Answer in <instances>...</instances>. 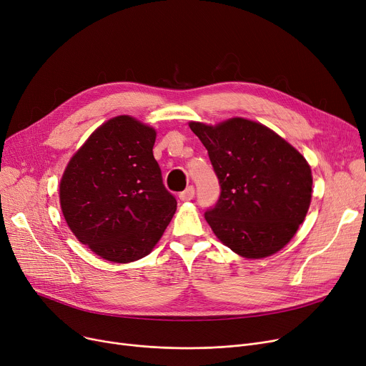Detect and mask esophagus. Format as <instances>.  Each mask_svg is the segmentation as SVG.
<instances>
[{"label": "esophagus", "instance_id": "esophagus-1", "mask_svg": "<svg viewBox=\"0 0 366 366\" xmlns=\"http://www.w3.org/2000/svg\"><path fill=\"white\" fill-rule=\"evenodd\" d=\"M194 197V188L193 187H187L182 193H179V199L182 202H188Z\"/></svg>", "mask_w": 366, "mask_h": 366}]
</instances>
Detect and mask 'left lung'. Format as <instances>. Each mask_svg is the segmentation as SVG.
Segmentation results:
<instances>
[{"label": "left lung", "instance_id": "1", "mask_svg": "<svg viewBox=\"0 0 366 366\" xmlns=\"http://www.w3.org/2000/svg\"><path fill=\"white\" fill-rule=\"evenodd\" d=\"M219 179L221 196L204 218L246 259L267 258L292 240L312 202L313 177L302 154L267 126L242 117L189 122Z\"/></svg>", "mask_w": 366, "mask_h": 366}]
</instances>
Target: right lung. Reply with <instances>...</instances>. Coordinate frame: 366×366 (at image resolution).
<instances>
[{
    "mask_svg": "<svg viewBox=\"0 0 366 366\" xmlns=\"http://www.w3.org/2000/svg\"><path fill=\"white\" fill-rule=\"evenodd\" d=\"M157 132L130 115L96 129L74 152L59 184L72 234L119 264L147 257L177 212L152 156Z\"/></svg>",
    "mask_w": 366,
    "mask_h": 366,
    "instance_id": "right-lung-1",
    "label": "right lung"
}]
</instances>
